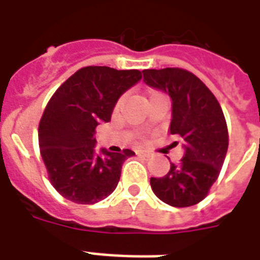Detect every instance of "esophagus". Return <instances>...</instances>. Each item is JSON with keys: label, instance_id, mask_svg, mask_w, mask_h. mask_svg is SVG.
<instances>
[{"label": "esophagus", "instance_id": "34e87169", "mask_svg": "<svg viewBox=\"0 0 260 260\" xmlns=\"http://www.w3.org/2000/svg\"><path fill=\"white\" fill-rule=\"evenodd\" d=\"M138 154L139 155H143V156H146V158H148V156H150V152H148V151H138Z\"/></svg>", "mask_w": 260, "mask_h": 260}]
</instances>
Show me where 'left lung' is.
Returning a JSON list of instances; mask_svg holds the SVG:
<instances>
[{"label": "left lung", "instance_id": "left-lung-1", "mask_svg": "<svg viewBox=\"0 0 260 260\" xmlns=\"http://www.w3.org/2000/svg\"><path fill=\"white\" fill-rule=\"evenodd\" d=\"M143 77L146 85L170 95V134L181 138L185 150L165 177L151 178L152 191L175 208L196 205L218 178L228 150L221 106L201 79L183 69L143 70Z\"/></svg>", "mask_w": 260, "mask_h": 260}]
</instances>
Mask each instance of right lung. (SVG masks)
Instances as JSON below:
<instances>
[{"mask_svg":"<svg viewBox=\"0 0 260 260\" xmlns=\"http://www.w3.org/2000/svg\"><path fill=\"white\" fill-rule=\"evenodd\" d=\"M142 79L139 70L83 67L51 97L39 124V146L59 194L90 205L113 193L131 150L95 152L94 129L109 122L118 98Z\"/></svg>","mask_w":260,"mask_h":260,"instance_id":"add662e5","label":"right lung"}]
</instances>
